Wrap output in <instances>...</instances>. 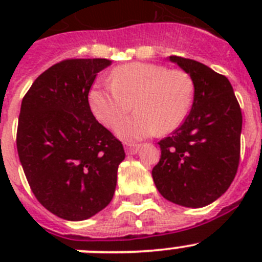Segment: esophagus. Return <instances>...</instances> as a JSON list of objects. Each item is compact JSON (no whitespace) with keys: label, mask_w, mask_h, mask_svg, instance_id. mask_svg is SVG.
<instances>
[{"label":"esophagus","mask_w":262,"mask_h":262,"mask_svg":"<svg viewBox=\"0 0 262 262\" xmlns=\"http://www.w3.org/2000/svg\"><path fill=\"white\" fill-rule=\"evenodd\" d=\"M140 144H133V143H126V154L127 155H135L139 151Z\"/></svg>","instance_id":"1"}]
</instances>
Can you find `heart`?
<instances>
[{"instance_id": "b5f03b06", "label": "heart", "mask_w": 262, "mask_h": 262, "mask_svg": "<svg viewBox=\"0 0 262 262\" xmlns=\"http://www.w3.org/2000/svg\"><path fill=\"white\" fill-rule=\"evenodd\" d=\"M111 85H96L89 94L90 107L97 119L114 128L129 110L133 117L118 126L127 140H139L177 128L187 117L194 99L190 76L152 62H129L111 72Z\"/></svg>"}]
</instances>
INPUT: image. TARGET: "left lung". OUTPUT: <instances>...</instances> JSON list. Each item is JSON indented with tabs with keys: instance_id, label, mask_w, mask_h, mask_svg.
<instances>
[{
	"instance_id": "8db88e82",
	"label": "left lung",
	"mask_w": 262,
	"mask_h": 262,
	"mask_svg": "<svg viewBox=\"0 0 262 262\" xmlns=\"http://www.w3.org/2000/svg\"><path fill=\"white\" fill-rule=\"evenodd\" d=\"M194 84L191 110L172 136L160 140L152 169L160 194L185 207H203L232 184L240 160L242 108L228 78L200 61L172 55Z\"/></svg>"
}]
</instances>
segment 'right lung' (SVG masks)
Here are the masks:
<instances>
[{"label": "right lung", "mask_w": 262, "mask_h": 262, "mask_svg": "<svg viewBox=\"0 0 262 262\" xmlns=\"http://www.w3.org/2000/svg\"><path fill=\"white\" fill-rule=\"evenodd\" d=\"M107 59H67L34 81L22 99L17 149L31 191L66 221H84L114 195L122 142L94 118L89 90Z\"/></svg>", "instance_id": "1"}]
</instances>
